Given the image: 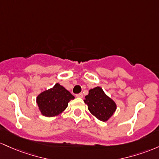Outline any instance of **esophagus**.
<instances>
[{"mask_svg": "<svg viewBox=\"0 0 159 159\" xmlns=\"http://www.w3.org/2000/svg\"><path fill=\"white\" fill-rule=\"evenodd\" d=\"M76 98H83V93L76 94Z\"/></svg>", "mask_w": 159, "mask_h": 159, "instance_id": "34e87169", "label": "esophagus"}]
</instances>
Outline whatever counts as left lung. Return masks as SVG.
<instances>
[{"label":"left lung","instance_id":"left-lung-1","mask_svg":"<svg viewBox=\"0 0 159 159\" xmlns=\"http://www.w3.org/2000/svg\"><path fill=\"white\" fill-rule=\"evenodd\" d=\"M85 98L84 102L90 113L102 122H107L116 110V103L99 86L90 89Z\"/></svg>","mask_w":159,"mask_h":159}]
</instances>
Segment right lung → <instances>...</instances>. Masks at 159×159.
Segmentation results:
<instances>
[{"label":"right lung","instance_id":"1","mask_svg":"<svg viewBox=\"0 0 159 159\" xmlns=\"http://www.w3.org/2000/svg\"><path fill=\"white\" fill-rule=\"evenodd\" d=\"M74 96L65 87L56 83L52 89L41 92L37 97V103L41 114L46 117L56 116L67 108Z\"/></svg>","mask_w":159,"mask_h":159}]
</instances>
